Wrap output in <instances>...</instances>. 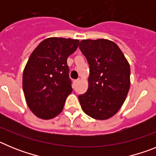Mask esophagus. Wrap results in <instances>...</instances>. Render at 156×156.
<instances>
[{
    "label": "esophagus",
    "instance_id": "34e87169",
    "mask_svg": "<svg viewBox=\"0 0 156 156\" xmlns=\"http://www.w3.org/2000/svg\"><path fill=\"white\" fill-rule=\"evenodd\" d=\"M80 79H77V80H73V83H74V84H76L77 83L79 82Z\"/></svg>",
    "mask_w": 156,
    "mask_h": 156
}]
</instances>
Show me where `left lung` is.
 Instances as JSON below:
<instances>
[{
  "label": "left lung",
  "mask_w": 156,
  "mask_h": 156,
  "mask_svg": "<svg viewBox=\"0 0 156 156\" xmlns=\"http://www.w3.org/2000/svg\"><path fill=\"white\" fill-rule=\"evenodd\" d=\"M79 48L90 66L87 91L78 97L83 111L93 119H109L127 96L129 62L118 45L109 40H83Z\"/></svg>",
  "instance_id": "1"
}]
</instances>
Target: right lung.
<instances>
[{
  "mask_svg": "<svg viewBox=\"0 0 156 156\" xmlns=\"http://www.w3.org/2000/svg\"><path fill=\"white\" fill-rule=\"evenodd\" d=\"M80 41L62 37L45 39L32 52L23 75V89L32 112L50 119L63 109L73 91L67 58L76 51Z\"/></svg>",
  "mask_w": 156,
  "mask_h": 156,
  "instance_id": "add662e5",
  "label": "right lung"
}]
</instances>
